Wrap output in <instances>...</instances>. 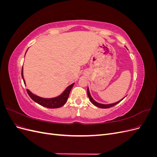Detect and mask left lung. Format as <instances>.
I'll use <instances>...</instances> for the list:
<instances>
[{"label": "left lung", "instance_id": "8db88e82", "mask_svg": "<svg viewBox=\"0 0 157 157\" xmlns=\"http://www.w3.org/2000/svg\"><path fill=\"white\" fill-rule=\"evenodd\" d=\"M126 47V46H125ZM126 49H127V48H126ZM87 94H88V98H89V99H90V101L92 102V103H93L94 105L96 106V107H99V108H101V109H107V108H110V107H113V106H115V105H117V104H118V103L119 102H121L123 99H124V98H123L122 99H121V100H119V101H117V102H115V103H109V104H103V103H98V102H97L96 101H95L94 99H93V98L92 97V96H91V94H90V90H89V88L88 87V88H87Z\"/></svg>", "mask_w": 157, "mask_h": 157}]
</instances>
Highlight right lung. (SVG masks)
I'll use <instances>...</instances> for the list:
<instances>
[{
  "instance_id": "obj_1",
  "label": "right lung",
  "mask_w": 157,
  "mask_h": 157,
  "mask_svg": "<svg viewBox=\"0 0 157 157\" xmlns=\"http://www.w3.org/2000/svg\"><path fill=\"white\" fill-rule=\"evenodd\" d=\"M27 51H26V52H27ZM26 52H25V54H26ZM21 77L23 78V82H24L25 85L26 86L25 79H24V77H23V67L21 69ZM74 84H75V82L70 84L69 86H67L65 89V90L62 93L59 94V96H56L54 98H45L40 97V96H36V95L32 93L29 89H27V92L33 100L35 102L37 103L38 104H39V105L43 106V107H47V108H49V109H56V108H59V107H62L63 105H65V103L67 102L70 91H71V90L72 89L73 86H74Z\"/></svg>"
}]
</instances>
